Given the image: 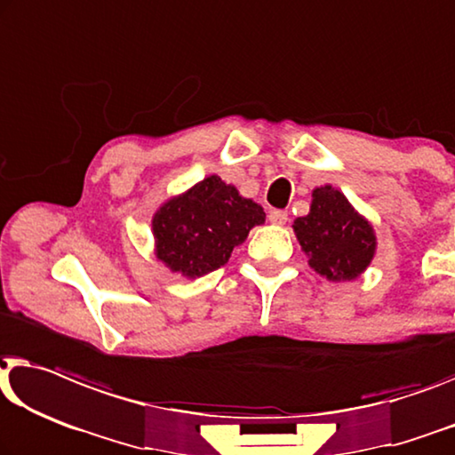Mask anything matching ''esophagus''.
I'll return each instance as SVG.
<instances>
[{"label": "esophagus", "mask_w": 455, "mask_h": 455, "mask_svg": "<svg viewBox=\"0 0 455 455\" xmlns=\"http://www.w3.org/2000/svg\"><path fill=\"white\" fill-rule=\"evenodd\" d=\"M268 221H271L273 226H285L287 212H281V209H273V212L268 213Z\"/></svg>", "instance_id": "1"}]
</instances>
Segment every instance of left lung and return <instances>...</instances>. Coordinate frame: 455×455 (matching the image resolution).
<instances>
[{"label":"left lung","mask_w":455,"mask_h":455,"mask_svg":"<svg viewBox=\"0 0 455 455\" xmlns=\"http://www.w3.org/2000/svg\"><path fill=\"white\" fill-rule=\"evenodd\" d=\"M307 265L328 281H353L371 265L378 238L373 226L332 184L312 190L309 213L293 221Z\"/></svg>","instance_id":"obj_1"}]
</instances>
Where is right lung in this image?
<instances>
[{
    "mask_svg": "<svg viewBox=\"0 0 455 455\" xmlns=\"http://www.w3.org/2000/svg\"><path fill=\"white\" fill-rule=\"evenodd\" d=\"M259 203L212 174L176 195L151 220L156 259L170 271L196 279L226 265L250 229L265 223Z\"/></svg>",
    "mask_w": 455,
    "mask_h": 455,
    "instance_id": "add662e5",
    "label": "right lung"
}]
</instances>
